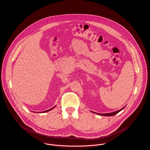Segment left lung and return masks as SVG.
<instances>
[{"label":"left lung","instance_id":"left-lung-1","mask_svg":"<svg viewBox=\"0 0 150 150\" xmlns=\"http://www.w3.org/2000/svg\"><path fill=\"white\" fill-rule=\"evenodd\" d=\"M118 112V111H117ZM117 111L115 112H113L112 113H107V114H102L103 115H105V116H112V115H114L115 114H116L117 113ZM102 115V114H101Z\"/></svg>","mask_w":150,"mask_h":150}]
</instances>
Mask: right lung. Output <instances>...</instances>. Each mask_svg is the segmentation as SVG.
I'll return each mask as SVG.
<instances>
[{"instance_id":"obj_1","label":"right lung","mask_w":150,"mask_h":150,"mask_svg":"<svg viewBox=\"0 0 150 150\" xmlns=\"http://www.w3.org/2000/svg\"><path fill=\"white\" fill-rule=\"evenodd\" d=\"M54 107H52V108H51V109H50V110H47V111H45H45H50V110H52V109H53V108H54Z\"/></svg>"}]
</instances>
